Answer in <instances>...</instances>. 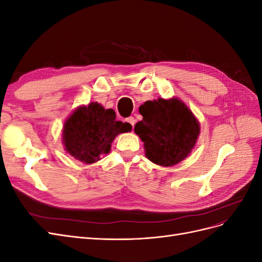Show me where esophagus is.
Listing matches in <instances>:
<instances>
[{
  "label": "esophagus",
  "mask_w": 262,
  "mask_h": 262,
  "mask_svg": "<svg viewBox=\"0 0 262 262\" xmlns=\"http://www.w3.org/2000/svg\"><path fill=\"white\" fill-rule=\"evenodd\" d=\"M125 121L129 122L132 126H134V123H136V119H134L133 117H129V118L125 119Z\"/></svg>",
  "instance_id": "esophagus-1"
}]
</instances>
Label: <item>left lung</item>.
Returning <instances> with one entry per match:
<instances>
[{
    "mask_svg": "<svg viewBox=\"0 0 262 262\" xmlns=\"http://www.w3.org/2000/svg\"><path fill=\"white\" fill-rule=\"evenodd\" d=\"M139 112L143 120L136 124L134 131L144 142L150 162L167 167L178 164L191 152L200 126L179 99L147 100Z\"/></svg>",
    "mask_w": 262,
    "mask_h": 262,
    "instance_id": "obj_1",
    "label": "left lung"
}]
</instances>
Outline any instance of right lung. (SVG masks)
<instances>
[{
	"instance_id": "right-lung-1",
	"label": "right lung",
	"mask_w": 262,
	"mask_h": 262,
	"mask_svg": "<svg viewBox=\"0 0 262 262\" xmlns=\"http://www.w3.org/2000/svg\"><path fill=\"white\" fill-rule=\"evenodd\" d=\"M132 125L116 120L113 109L97 102L80 107L69 117L63 126V143L76 160L92 164L107 154L117 134L129 132Z\"/></svg>"
}]
</instances>
